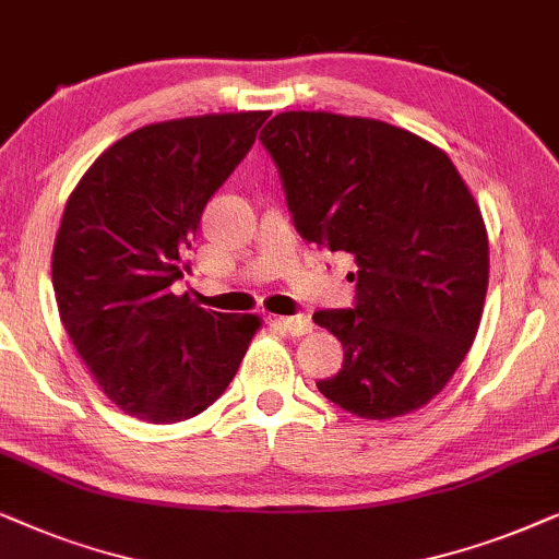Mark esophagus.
<instances>
[{
  "label": "esophagus",
  "mask_w": 559,
  "mask_h": 559,
  "mask_svg": "<svg viewBox=\"0 0 559 559\" xmlns=\"http://www.w3.org/2000/svg\"><path fill=\"white\" fill-rule=\"evenodd\" d=\"M275 324H281L284 330L292 334V337H301V334H309L311 332V319L307 314H296V317H278L275 319Z\"/></svg>",
  "instance_id": "esophagus-1"
}]
</instances>
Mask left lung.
<instances>
[{"instance_id": "obj_1", "label": "left lung", "mask_w": 559, "mask_h": 559, "mask_svg": "<svg viewBox=\"0 0 559 559\" xmlns=\"http://www.w3.org/2000/svg\"><path fill=\"white\" fill-rule=\"evenodd\" d=\"M260 143L304 240L355 258V304L314 314L345 347L317 389L362 419L416 412L478 332L488 235L448 153L412 132L332 111L275 115Z\"/></svg>"}]
</instances>
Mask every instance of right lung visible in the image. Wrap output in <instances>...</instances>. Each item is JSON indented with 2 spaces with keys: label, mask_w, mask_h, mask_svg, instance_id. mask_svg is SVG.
<instances>
[{
  "label": "right lung",
  "mask_w": 559,
  "mask_h": 559,
  "mask_svg": "<svg viewBox=\"0 0 559 559\" xmlns=\"http://www.w3.org/2000/svg\"><path fill=\"white\" fill-rule=\"evenodd\" d=\"M267 111L140 128L92 163L66 202L53 292L69 337L111 404L176 424L212 406L260 319L197 307L183 278L204 206L255 143Z\"/></svg>",
  "instance_id": "add662e5"
}]
</instances>
